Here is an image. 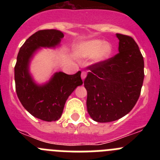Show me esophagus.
I'll list each match as a JSON object with an SVG mask.
<instances>
[{"label": "esophagus", "mask_w": 160, "mask_h": 160, "mask_svg": "<svg viewBox=\"0 0 160 160\" xmlns=\"http://www.w3.org/2000/svg\"><path fill=\"white\" fill-rule=\"evenodd\" d=\"M81 77H82V80H84V79L86 78V77H87V72H86V71H82Z\"/></svg>", "instance_id": "obj_1"}]
</instances>
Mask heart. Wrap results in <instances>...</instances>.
Listing matches in <instances>:
<instances>
[{
	"label": "heart",
	"mask_w": 160,
	"mask_h": 160,
	"mask_svg": "<svg viewBox=\"0 0 160 160\" xmlns=\"http://www.w3.org/2000/svg\"><path fill=\"white\" fill-rule=\"evenodd\" d=\"M112 52L110 44L102 43V41L94 40L82 43L78 47V53L82 57H90L94 54L97 62H102L109 58Z\"/></svg>",
	"instance_id": "heart-1"
}]
</instances>
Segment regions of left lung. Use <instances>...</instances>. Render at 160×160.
Masks as SVG:
<instances>
[{
	"label": "left lung",
	"mask_w": 160,
	"mask_h": 160,
	"mask_svg": "<svg viewBox=\"0 0 160 160\" xmlns=\"http://www.w3.org/2000/svg\"><path fill=\"white\" fill-rule=\"evenodd\" d=\"M118 53L107 60L87 66L84 80L87 111L98 122H109L125 116L133 109L141 93L144 62L131 37L117 33Z\"/></svg>",
	"instance_id": "1"
}]
</instances>
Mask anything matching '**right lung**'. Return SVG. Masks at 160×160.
Here are the masks:
<instances>
[{"instance_id":"1","label":"right lung","mask_w":160,"mask_h":160,"mask_svg":"<svg viewBox=\"0 0 160 160\" xmlns=\"http://www.w3.org/2000/svg\"><path fill=\"white\" fill-rule=\"evenodd\" d=\"M64 34L56 29H42L31 35L22 45L14 67L16 92L20 102L32 116L46 122L59 119L65 103L78 86L82 85L81 71L69 75L56 73L44 86L32 82L29 73V62L39 47H54Z\"/></svg>"}]
</instances>
